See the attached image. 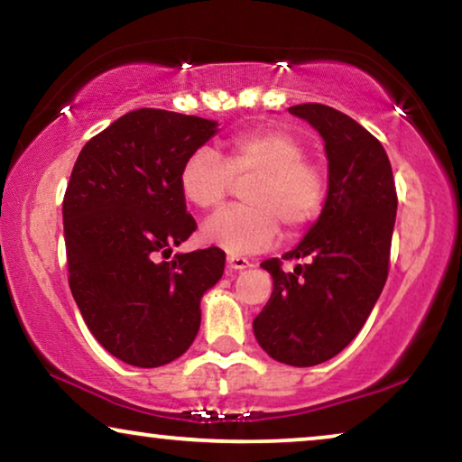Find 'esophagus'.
<instances>
[{"label": "esophagus", "instance_id": "esophagus-1", "mask_svg": "<svg viewBox=\"0 0 462 462\" xmlns=\"http://www.w3.org/2000/svg\"><path fill=\"white\" fill-rule=\"evenodd\" d=\"M226 267H229L231 271H244V269L252 267V264L248 258H244V256H226Z\"/></svg>", "mask_w": 462, "mask_h": 462}]
</instances>
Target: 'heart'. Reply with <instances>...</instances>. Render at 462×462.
<instances>
[{"label": "heart", "mask_w": 462, "mask_h": 462, "mask_svg": "<svg viewBox=\"0 0 462 462\" xmlns=\"http://www.w3.org/2000/svg\"><path fill=\"white\" fill-rule=\"evenodd\" d=\"M245 178V204L225 208L201 226V239L231 256L267 248L280 223L290 236L305 231L324 208L326 172L307 160L299 136L280 128L233 136L223 160L208 149L193 151L182 163L179 187L189 204L210 210L226 198L233 179Z\"/></svg>", "instance_id": "obj_1"}]
</instances>
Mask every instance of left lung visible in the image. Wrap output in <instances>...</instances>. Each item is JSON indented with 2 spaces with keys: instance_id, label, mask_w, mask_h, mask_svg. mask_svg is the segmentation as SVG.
<instances>
[{
  "instance_id": "8db88e82",
  "label": "left lung",
  "mask_w": 462,
  "mask_h": 462,
  "mask_svg": "<svg viewBox=\"0 0 462 462\" xmlns=\"http://www.w3.org/2000/svg\"><path fill=\"white\" fill-rule=\"evenodd\" d=\"M324 138L328 195L319 218L283 258L261 267L273 292L256 315L254 337L277 362L307 368L338 356L368 319L389 273L397 193L389 157L364 125L332 106H290Z\"/></svg>"
}]
</instances>
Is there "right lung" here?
Returning a JSON list of instances; mask_svg holds the SVG:
<instances>
[{"label": "right lung", "instance_id": "1", "mask_svg": "<svg viewBox=\"0 0 462 462\" xmlns=\"http://www.w3.org/2000/svg\"><path fill=\"white\" fill-rule=\"evenodd\" d=\"M217 132L212 119L136 109L90 138L73 166L62 201L69 286L94 338L136 368L191 346L201 296L223 277L214 245L160 261L198 226L179 174Z\"/></svg>", "mask_w": 462, "mask_h": 462}]
</instances>
